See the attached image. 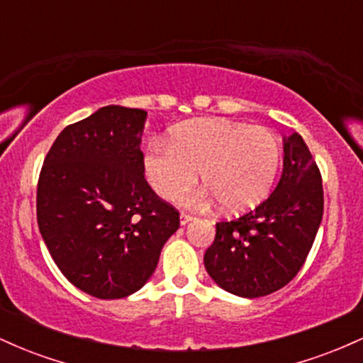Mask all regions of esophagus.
Returning <instances> with one entry per match:
<instances>
[{
    "label": "esophagus",
    "mask_w": 363,
    "mask_h": 363,
    "mask_svg": "<svg viewBox=\"0 0 363 363\" xmlns=\"http://www.w3.org/2000/svg\"><path fill=\"white\" fill-rule=\"evenodd\" d=\"M193 218H194L193 215H189V213H184V211H182L181 216H179V222H181V225H186V223H189L191 220H193Z\"/></svg>",
    "instance_id": "obj_1"
}]
</instances>
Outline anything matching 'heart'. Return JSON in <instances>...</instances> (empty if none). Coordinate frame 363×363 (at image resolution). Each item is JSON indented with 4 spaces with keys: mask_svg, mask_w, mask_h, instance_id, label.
Returning <instances> with one entry per match:
<instances>
[{
    "mask_svg": "<svg viewBox=\"0 0 363 363\" xmlns=\"http://www.w3.org/2000/svg\"><path fill=\"white\" fill-rule=\"evenodd\" d=\"M280 160V141L269 129L228 119H196L174 128L167 141L150 145L143 169L162 198L184 194L199 172L223 210L245 211L268 196Z\"/></svg>",
    "mask_w": 363,
    "mask_h": 363,
    "instance_id": "b5f03b06",
    "label": "heart"
}]
</instances>
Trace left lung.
Masks as SVG:
<instances>
[{"mask_svg": "<svg viewBox=\"0 0 363 363\" xmlns=\"http://www.w3.org/2000/svg\"><path fill=\"white\" fill-rule=\"evenodd\" d=\"M283 172L268 199L216 223L205 268L216 285L245 298L283 289L301 272L323 220V179L298 133L283 138Z\"/></svg>", "mask_w": 363, "mask_h": 363, "instance_id": "8db88e82", "label": "left lung"}]
</instances>
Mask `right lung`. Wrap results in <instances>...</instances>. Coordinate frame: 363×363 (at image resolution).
I'll return each instance as SVG.
<instances>
[{
    "label": "right lung",
    "instance_id": "1",
    "mask_svg": "<svg viewBox=\"0 0 363 363\" xmlns=\"http://www.w3.org/2000/svg\"><path fill=\"white\" fill-rule=\"evenodd\" d=\"M147 112L107 106L60 133L37 184V223L61 273L97 298L152 277L179 211L153 193L140 150Z\"/></svg>",
    "mask_w": 363,
    "mask_h": 363
}]
</instances>
